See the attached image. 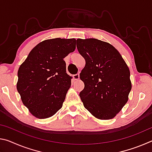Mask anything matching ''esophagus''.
Instances as JSON below:
<instances>
[{
	"instance_id": "esophagus-1",
	"label": "esophagus",
	"mask_w": 152,
	"mask_h": 152,
	"mask_svg": "<svg viewBox=\"0 0 152 152\" xmlns=\"http://www.w3.org/2000/svg\"><path fill=\"white\" fill-rule=\"evenodd\" d=\"M73 78L74 80H78L80 78V74H76L73 75Z\"/></svg>"
}]
</instances>
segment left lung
Instances as JSON below:
<instances>
[{
    "label": "left lung",
    "mask_w": 152,
    "mask_h": 152,
    "mask_svg": "<svg viewBox=\"0 0 152 152\" xmlns=\"http://www.w3.org/2000/svg\"><path fill=\"white\" fill-rule=\"evenodd\" d=\"M76 47L86 61L80 74L84 83L79 94L84 107L97 119H111L128 101L132 90L129 69L109 43L94 38L78 39Z\"/></svg>",
    "instance_id": "8db88e82"
}]
</instances>
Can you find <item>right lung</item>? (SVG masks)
<instances>
[{
  "instance_id": "1",
  "label": "right lung",
  "mask_w": 152,
  "mask_h": 152,
  "mask_svg": "<svg viewBox=\"0 0 152 152\" xmlns=\"http://www.w3.org/2000/svg\"><path fill=\"white\" fill-rule=\"evenodd\" d=\"M75 39L44 40L33 48L18 70L17 89L33 116L46 119L61 107L71 86L64 58L75 50Z\"/></svg>"
}]
</instances>
